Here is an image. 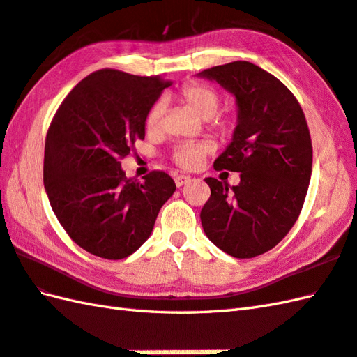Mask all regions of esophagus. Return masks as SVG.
<instances>
[{"label": "esophagus", "instance_id": "1", "mask_svg": "<svg viewBox=\"0 0 357 357\" xmlns=\"http://www.w3.org/2000/svg\"><path fill=\"white\" fill-rule=\"evenodd\" d=\"M176 185L180 188V186H183V185H186L189 180H191V177L189 176H183V174H178V176H176Z\"/></svg>", "mask_w": 357, "mask_h": 357}]
</instances>
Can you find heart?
I'll use <instances>...</instances> for the list:
<instances>
[{"label":"heart","instance_id":"1","mask_svg":"<svg viewBox=\"0 0 357 357\" xmlns=\"http://www.w3.org/2000/svg\"><path fill=\"white\" fill-rule=\"evenodd\" d=\"M176 99L204 119V122L213 131L226 132L231 128V121L217 114L220 108V94L212 86L197 81H189L180 86L176 93ZM163 113L165 104L160 99L148 108L145 116V128L148 132L160 131ZM212 151L213 145L208 140H185L172 148L171 157L181 168L195 169L203 163L204 157Z\"/></svg>","mask_w":357,"mask_h":357}]
</instances>
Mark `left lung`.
I'll list each match as a JSON object with an SVG mask.
<instances>
[{
    "mask_svg": "<svg viewBox=\"0 0 357 357\" xmlns=\"http://www.w3.org/2000/svg\"><path fill=\"white\" fill-rule=\"evenodd\" d=\"M235 94L238 125L215 171L240 172L229 188L213 177L200 218L208 238L235 258H253L273 249L301 213L312 176L313 148L303 108L268 71L248 61L204 70Z\"/></svg>",
    "mask_w": 357,
    "mask_h": 357,
    "instance_id": "left-lung-1",
    "label": "left lung"
}]
</instances>
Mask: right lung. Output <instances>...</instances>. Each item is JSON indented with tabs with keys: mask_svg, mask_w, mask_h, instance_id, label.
Returning a JSON list of instances; mask_svg holds the SVG:
<instances>
[{
	"mask_svg": "<svg viewBox=\"0 0 357 357\" xmlns=\"http://www.w3.org/2000/svg\"><path fill=\"white\" fill-rule=\"evenodd\" d=\"M171 85L158 76L102 68L82 79L54 113L45 137L44 186L68 236L105 259L130 257L151 235L176 183L165 171L144 181L121 168L145 139L148 108Z\"/></svg>",
	"mask_w": 357,
	"mask_h": 357,
	"instance_id": "right-lung-1",
	"label": "right lung"
}]
</instances>
